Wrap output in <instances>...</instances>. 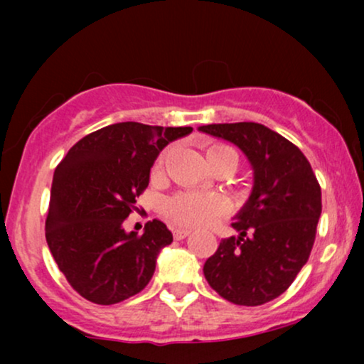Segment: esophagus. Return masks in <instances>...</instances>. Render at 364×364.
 Masks as SVG:
<instances>
[{"label": "esophagus", "mask_w": 364, "mask_h": 364, "mask_svg": "<svg viewBox=\"0 0 364 364\" xmlns=\"http://www.w3.org/2000/svg\"><path fill=\"white\" fill-rule=\"evenodd\" d=\"M190 229H185V228H176L173 231V235H174V240H183V237H186V236H190Z\"/></svg>", "instance_id": "obj_1"}]
</instances>
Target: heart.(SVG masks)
Instances as JSON below:
<instances>
[{"label": "heart", "instance_id": "heart-1", "mask_svg": "<svg viewBox=\"0 0 364 364\" xmlns=\"http://www.w3.org/2000/svg\"><path fill=\"white\" fill-rule=\"evenodd\" d=\"M208 164L214 162H228L232 171L237 166V154L235 149L225 147V145H212L205 152ZM162 161L157 162V168H161ZM223 210V202L214 196H203L196 193H178L166 202L164 212L173 223L179 225H202L208 223L212 217Z\"/></svg>", "mask_w": 364, "mask_h": 364}]
</instances>
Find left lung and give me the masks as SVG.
Masks as SVG:
<instances>
[{"mask_svg": "<svg viewBox=\"0 0 364 364\" xmlns=\"http://www.w3.org/2000/svg\"><path fill=\"white\" fill-rule=\"evenodd\" d=\"M198 132L231 141L253 171L252 193L220 241L203 275L219 296L258 306L281 296L303 269L315 243L321 191L303 152L260 123H219Z\"/></svg>", "mask_w": 364, "mask_h": 364, "instance_id": "1", "label": "left lung"}]
</instances>
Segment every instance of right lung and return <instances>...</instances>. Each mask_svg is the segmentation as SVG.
<instances>
[{
    "label": "right lung",
    "mask_w": 364,
    "mask_h": 364,
    "mask_svg": "<svg viewBox=\"0 0 364 364\" xmlns=\"http://www.w3.org/2000/svg\"><path fill=\"white\" fill-rule=\"evenodd\" d=\"M191 132V127L114 123L83 136L58 164L46 241L58 269L85 299L114 304L150 282L173 235L157 219L141 236L124 231L123 223L135 196L149 186L150 168L162 149Z\"/></svg>",
    "instance_id": "add662e5"
}]
</instances>
